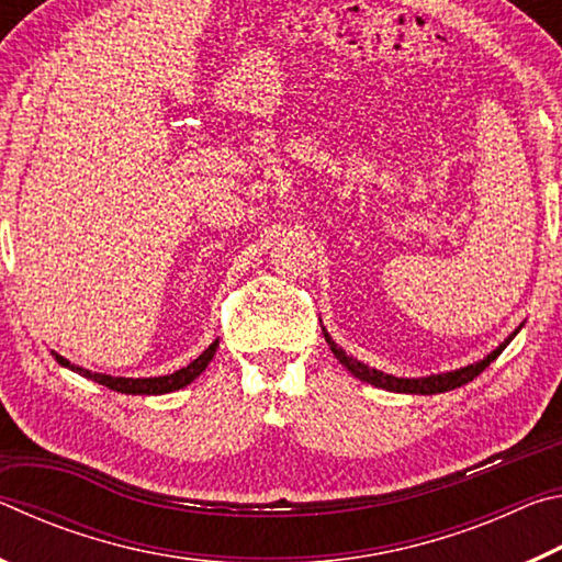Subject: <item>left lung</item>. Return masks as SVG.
I'll return each mask as SVG.
<instances>
[{"mask_svg":"<svg viewBox=\"0 0 562 562\" xmlns=\"http://www.w3.org/2000/svg\"><path fill=\"white\" fill-rule=\"evenodd\" d=\"M520 329V327H518ZM518 329L513 331V335L503 341V345H498L496 349L491 351L488 357H483L481 361H475V364H469V367H461L456 369V372H443V374H431V376H418V379H404V376H392V374H384L379 372V369L374 367H367L361 364V361H357L355 357H347V351L337 347L335 341H331V337L325 331V339L329 349L335 351V357L345 364L351 374H355L357 379H361V382L372 384V386H379V389H386V392H398V394H441V392H451V389L456 386H463L469 384L471 379L479 376L483 369H486L493 359H496L503 349H506L510 345V339L518 335Z\"/></svg>","mask_w":562,"mask_h":562,"instance_id":"obj_1","label":"left lung"}]
</instances>
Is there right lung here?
<instances>
[{
	"mask_svg": "<svg viewBox=\"0 0 562 562\" xmlns=\"http://www.w3.org/2000/svg\"><path fill=\"white\" fill-rule=\"evenodd\" d=\"M215 349H217V339L203 351L201 357L190 361L188 367L178 369V372L166 374V376H144V379H133V376L128 379V376H111V374L89 372V369L71 364L69 359H64L61 355H56V351H52V355H54L56 361H59L61 367L71 369V372H76V374L91 379V382H99L103 386H109V389H113V392H121V394H168V392H176V389H183L186 384L193 382L195 376H201L205 372V367L211 364V359L215 357Z\"/></svg>",
	"mask_w": 562,
	"mask_h": 562,
	"instance_id": "obj_1",
	"label": "right lung"
}]
</instances>
